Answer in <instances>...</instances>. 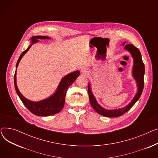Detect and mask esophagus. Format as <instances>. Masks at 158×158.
<instances>
[{"mask_svg":"<svg viewBox=\"0 0 158 158\" xmlns=\"http://www.w3.org/2000/svg\"><path fill=\"white\" fill-rule=\"evenodd\" d=\"M81 72L82 73V74L85 75H88L89 73V71L87 68H82L81 69Z\"/></svg>","mask_w":158,"mask_h":158,"instance_id":"34e87169","label":"esophagus"}]
</instances>
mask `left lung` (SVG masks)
I'll use <instances>...</instances> for the list:
<instances>
[{"instance_id":"obj_1","label":"left lung","mask_w":158,"mask_h":158,"mask_svg":"<svg viewBox=\"0 0 158 158\" xmlns=\"http://www.w3.org/2000/svg\"><path fill=\"white\" fill-rule=\"evenodd\" d=\"M122 45L125 46L124 50L129 52L131 57H132V59H133V66H132V76L136 82L137 92L131 101L127 106L121 107V108L114 110L106 109L98 103L95 97L92 93L89 82H88V85L89 99L91 106H92L93 109L96 112L106 117H120V116L122 115L124 113H126L138 101V99L139 98L141 95H142L143 89L145 66L142 61V55H141L139 49L135 47L133 45L126 44V41L123 42L122 44Z\"/></svg>"}]
</instances>
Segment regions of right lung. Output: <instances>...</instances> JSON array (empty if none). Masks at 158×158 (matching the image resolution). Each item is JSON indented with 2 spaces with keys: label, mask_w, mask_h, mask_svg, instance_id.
<instances>
[{
  "label": "right lung",
  "mask_w": 158,
  "mask_h": 158,
  "mask_svg": "<svg viewBox=\"0 0 158 158\" xmlns=\"http://www.w3.org/2000/svg\"><path fill=\"white\" fill-rule=\"evenodd\" d=\"M40 39L49 40L51 39V38L47 36H35L31 38V44L26 51L21 54L17 63H16V71L14 76V83L16 94L19 95L25 106L32 113L36 116H40V117H48V116L58 113L62 110L64 105L66 91L79 77L80 72L79 70H76L64 76L60 81L54 93L48 97L43 99V100L36 102L30 101L25 97L20 92L17 84H16V69H17L19 63L23 56L27 53L32 45L38 42V40Z\"/></svg>",
  "instance_id": "add662e5"
}]
</instances>
